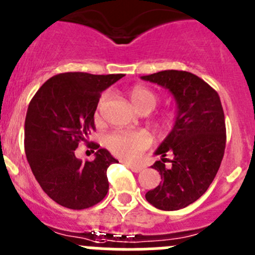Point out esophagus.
<instances>
[{
    "label": "esophagus",
    "instance_id": "obj_1",
    "mask_svg": "<svg viewBox=\"0 0 255 255\" xmlns=\"http://www.w3.org/2000/svg\"><path fill=\"white\" fill-rule=\"evenodd\" d=\"M126 165H127L128 167H129L130 170L133 171V173H139V171L143 169V167L141 166V165H136V164H129V162H125Z\"/></svg>",
    "mask_w": 255,
    "mask_h": 255
}]
</instances>
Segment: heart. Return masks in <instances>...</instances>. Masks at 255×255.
<instances>
[{
  "label": "heart",
  "mask_w": 255,
  "mask_h": 255,
  "mask_svg": "<svg viewBox=\"0 0 255 255\" xmlns=\"http://www.w3.org/2000/svg\"><path fill=\"white\" fill-rule=\"evenodd\" d=\"M129 96L134 107L139 112H151L159 103V98L150 89L144 86H134L129 90ZM107 100V94L102 95L98 108L102 107ZM175 122L174 114L167 113L161 116L160 123L164 128H171ZM152 143L150 133L146 130H117L109 134L107 138L108 148L116 156L128 161H136L139 156L147 150Z\"/></svg>",
  "instance_id": "heart-1"
}]
</instances>
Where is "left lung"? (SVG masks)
<instances>
[{"label": "left lung", "instance_id": "left-lung-1", "mask_svg": "<svg viewBox=\"0 0 255 255\" xmlns=\"http://www.w3.org/2000/svg\"><path fill=\"white\" fill-rule=\"evenodd\" d=\"M141 79L167 89L178 105L173 130L156 151L161 161L152 166L161 183L148 190L146 199L159 210H180L205 194L221 165L226 146L221 100L207 82L187 71H161ZM167 153L173 159H166Z\"/></svg>", "mask_w": 255, "mask_h": 255}]
</instances>
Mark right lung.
Masks as SVG:
<instances>
[{
  "label": "right lung",
  "instance_id": "right-lung-1",
  "mask_svg": "<svg viewBox=\"0 0 255 255\" xmlns=\"http://www.w3.org/2000/svg\"><path fill=\"white\" fill-rule=\"evenodd\" d=\"M125 76L65 72L40 86L27 108L24 147L34 176L48 197L70 210H85L103 201L109 189L107 169L118 162L109 151L91 142L93 162L74 155L88 142L102 93ZM94 152V151H93Z\"/></svg>",
  "mask_w": 255,
  "mask_h": 255
}]
</instances>
